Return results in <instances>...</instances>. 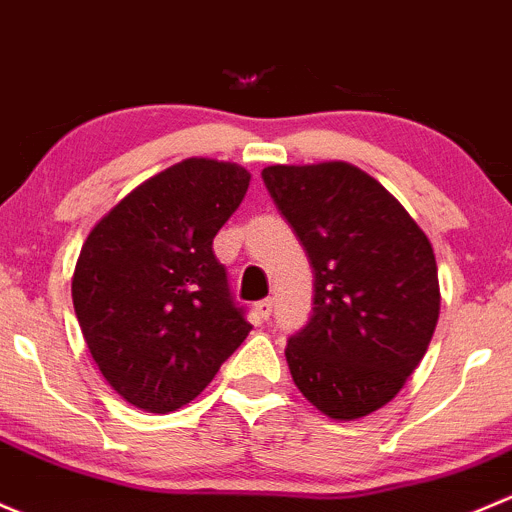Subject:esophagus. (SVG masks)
<instances>
[{
	"mask_svg": "<svg viewBox=\"0 0 512 512\" xmlns=\"http://www.w3.org/2000/svg\"><path fill=\"white\" fill-rule=\"evenodd\" d=\"M254 310H256L258 318H261V320H268V318H271V313H273V300H271V298L258 300V303L254 305Z\"/></svg>",
	"mask_w": 512,
	"mask_h": 512,
	"instance_id": "esophagus-1",
	"label": "esophagus"
}]
</instances>
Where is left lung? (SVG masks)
<instances>
[{"label": "left lung", "instance_id": "left-lung-1", "mask_svg": "<svg viewBox=\"0 0 512 512\" xmlns=\"http://www.w3.org/2000/svg\"><path fill=\"white\" fill-rule=\"evenodd\" d=\"M315 276L313 313L291 335L295 387L330 419L352 421L397 397L439 320V273L407 209L347 162L261 172Z\"/></svg>", "mask_w": 512, "mask_h": 512}]
</instances>
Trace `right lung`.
<instances>
[{
    "label": "right lung",
    "instance_id": "obj_1",
    "mask_svg": "<svg viewBox=\"0 0 512 512\" xmlns=\"http://www.w3.org/2000/svg\"><path fill=\"white\" fill-rule=\"evenodd\" d=\"M249 179L234 162L189 157L135 187L88 234L73 308L100 374L133 407L177 412L249 335L212 251Z\"/></svg>",
    "mask_w": 512,
    "mask_h": 512
}]
</instances>
